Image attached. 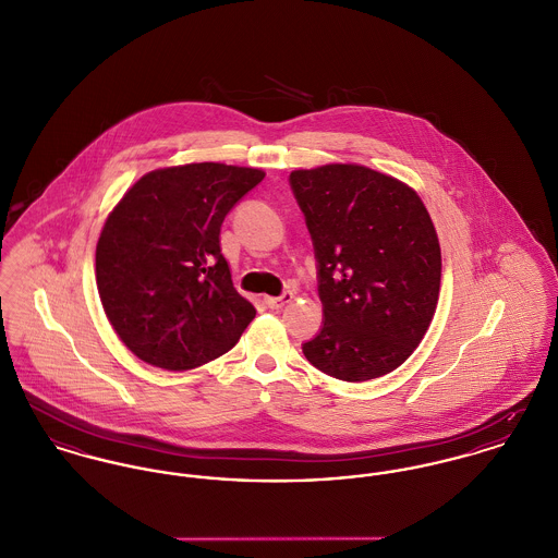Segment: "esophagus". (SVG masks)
<instances>
[{
  "label": "esophagus",
  "instance_id": "1",
  "mask_svg": "<svg viewBox=\"0 0 558 558\" xmlns=\"http://www.w3.org/2000/svg\"><path fill=\"white\" fill-rule=\"evenodd\" d=\"M294 301V294L292 292H283L281 296H266L264 303L268 304L270 308H283L286 304Z\"/></svg>",
  "mask_w": 558,
  "mask_h": 558
}]
</instances>
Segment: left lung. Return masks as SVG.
Returning a JSON list of instances; mask_svg holds the SVG:
<instances>
[{
    "mask_svg": "<svg viewBox=\"0 0 558 558\" xmlns=\"http://www.w3.org/2000/svg\"><path fill=\"white\" fill-rule=\"evenodd\" d=\"M324 326L306 360L343 381L392 373L424 339L441 288L433 219L407 183L357 163L294 170Z\"/></svg>",
    "mask_w": 558,
    "mask_h": 558,
    "instance_id": "obj_1",
    "label": "left lung"
}]
</instances>
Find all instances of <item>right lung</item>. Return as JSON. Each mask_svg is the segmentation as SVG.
I'll return each mask as SVG.
<instances>
[{
	"mask_svg": "<svg viewBox=\"0 0 558 558\" xmlns=\"http://www.w3.org/2000/svg\"><path fill=\"white\" fill-rule=\"evenodd\" d=\"M262 179L257 168L217 161L159 168L106 217L96 247L101 306L143 362L190 371L239 343L255 308L232 283L219 232Z\"/></svg>",
	"mask_w": 558,
	"mask_h": 558,
	"instance_id": "obj_1",
	"label": "right lung"
}]
</instances>
